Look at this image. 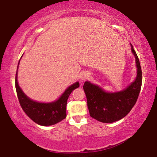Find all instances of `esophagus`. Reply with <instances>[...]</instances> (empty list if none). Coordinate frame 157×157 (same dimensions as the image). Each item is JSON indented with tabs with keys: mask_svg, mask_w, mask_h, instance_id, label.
<instances>
[{
	"mask_svg": "<svg viewBox=\"0 0 157 157\" xmlns=\"http://www.w3.org/2000/svg\"><path fill=\"white\" fill-rule=\"evenodd\" d=\"M89 78V75L87 73H83L81 76V79L82 80H86V79H88Z\"/></svg>",
	"mask_w": 157,
	"mask_h": 157,
	"instance_id": "esophagus-1",
	"label": "esophagus"
}]
</instances>
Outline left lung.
Listing matches in <instances>:
<instances>
[{
	"mask_svg": "<svg viewBox=\"0 0 157 157\" xmlns=\"http://www.w3.org/2000/svg\"><path fill=\"white\" fill-rule=\"evenodd\" d=\"M135 56L137 75L135 80L123 91L108 93L98 85L85 82L83 89L87 99L90 116L102 123H111L126 116L136 104L142 84V71L136 52L133 48Z\"/></svg>",
	"mask_w": 157,
	"mask_h": 157,
	"instance_id": "left-lung-1",
	"label": "left lung"
}]
</instances>
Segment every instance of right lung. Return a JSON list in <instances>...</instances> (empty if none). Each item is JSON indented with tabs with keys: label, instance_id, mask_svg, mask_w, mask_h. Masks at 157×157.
Returning <instances> with one entry per match:
<instances>
[{
	"label": "right lung",
	"instance_id": "obj_1",
	"mask_svg": "<svg viewBox=\"0 0 157 157\" xmlns=\"http://www.w3.org/2000/svg\"><path fill=\"white\" fill-rule=\"evenodd\" d=\"M20 60L18 63L19 64ZM18 70V68H17ZM15 86L18 101L24 112L34 123L42 126H50L59 123L66 118V107L69 95L73 90L78 88V82L71 85L56 101L49 103L38 102L29 98L20 88L16 73Z\"/></svg>",
	"mask_w": 157,
	"mask_h": 157
}]
</instances>
